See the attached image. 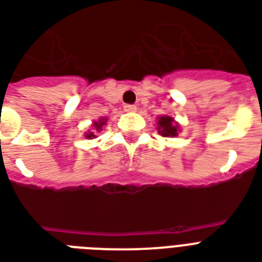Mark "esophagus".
Here are the masks:
<instances>
[{
	"instance_id": "1",
	"label": "esophagus",
	"mask_w": 262,
	"mask_h": 262,
	"mask_svg": "<svg viewBox=\"0 0 262 262\" xmlns=\"http://www.w3.org/2000/svg\"><path fill=\"white\" fill-rule=\"evenodd\" d=\"M125 112H135L137 111V106L135 105H124Z\"/></svg>"
}]
</instances>
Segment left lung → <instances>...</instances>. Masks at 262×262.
<instances>
[{
	"instance_id": "left-lung-1",
	"label": "left lung",
	"mask_w": 262,
	"mask_h": 262,
	"mask_svg": "<svg viewBox=\"0 0 262 262\" xmlns=\"http://www.w3.org/2000/svg\"><path fill=\"white\" fill-rule=\"evenodd\" d=\"M159 133L163 135V137H176L178 135V131H179V124H176L173 117L171 116H161L159 119Z\"/></svg>"
}]
</instances>
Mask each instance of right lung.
Listing matches in <instances>:
<instances>
[{"instance_id": "add662e5", "label": "right lung", "mask_w": 262, "mask_h": 262, "mask_svg": "<svg viewBox=\"0 0 262 262\" xmlns=\"http://www.w3.org/2000/svg\"><path fill=\"white\" fill-rule=\"evenodd\" d=\"M105 123H106V120H105V119H101V120H99V121H95V123H94V128L97 129V131H101V129H102V125L105 124ZM86 138H95L94 133L86 134Z\"/></svg>"}]
</instances>
